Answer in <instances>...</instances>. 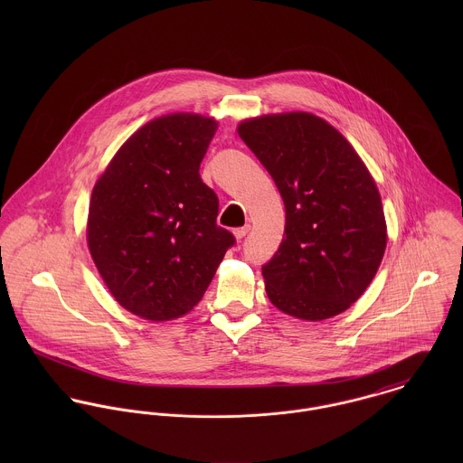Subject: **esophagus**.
Wrapping results in <instances>:
<instances>
[{"label":"esophagus","mask_w":463,"mask_h":463,"mask_svg":"<svg viewBox=\"0 0 463 463\" xmlns=\"http://www.w3.org/2000/svg\"><path fill=\"white\" fill-rule=\"evenodd\" d=\"M250 230H251V226H250V224H246V226H242V228H237L233 233H235V237H237L239 241H242V239L250 233Z\"/></svg>","instance_id":"esophagus-1"}]
</instances>
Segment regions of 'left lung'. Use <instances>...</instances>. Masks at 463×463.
Wrapping results in <instances>:
<instances>
[{"instance_id": "8db88e82", "label": "left lung", "mask_w": 463, "mask_h": 463, "mask_svg": "<svg viewBox=\"0 0 463 463\" xmlns=\"http://www.w3.org/2000/svg\"><path fill=\"white\" fill-rule=\"evenodd\" d=\"M285 204V233L262 265L281 312L323 321L369 287L387 246L382 198L365 164L325 119L290 112L239 125Z\"/></svg>"}]
</instances>
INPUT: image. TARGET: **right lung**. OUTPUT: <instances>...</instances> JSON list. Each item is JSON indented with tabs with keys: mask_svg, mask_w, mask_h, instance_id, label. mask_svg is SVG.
<instances>
[{
	"mask_svg": "<svg viewBox=\"0 0 463 463\" xmlns=\"http://www.w3.org/2000/svg\"><path fill=\"white\" fill-rule=\"evenodd\" d=\"M217 123L158 118L121 146L98 180L87 222L92 260L116 301L149 321L191 312L235 244L199 164Z\"/></svg>",
	"mask_w": 463,
	"mask_h": 463,
	"instance_id": "1",
	"label": "right lung"
}]
</instances>
